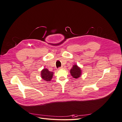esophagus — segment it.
<instances>
[{"instance_id":"obj_1","label":"esophagus","mask_w":122,"mask_h":122,"mask_svg":"<svg viewBox=\"0 0 122 122\" xmlns=\"http://www.w3.org/2000/svg\"><path fill=\"white\" fill-rule=\"evenodd\" d=\"M65 68H66V66L65 65H62L60 68H61V69H65Z\"/></svg>"}]
</instances>
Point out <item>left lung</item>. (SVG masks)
I'll use <instances>...</instances> for the list:
<instances>
[{
  "label": "left lung",
  "mask_w": 122,
  "mask_h": 122,
  "mask_svg": "<svg viewBox=\"0 0 122 122\" xmlns=\"http://www.w3.org/2000/svg\"><path fill=\"white\" fill-rule=\"evenodd\" d=\"M70 72L71 76L75 79L78 78L82 75L81 69L77 65H73Z\"/></svg>",
  "instance_id": "1"
}]
</instances>
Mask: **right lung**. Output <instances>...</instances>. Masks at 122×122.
<instances>
[{
  "label": "right lung",
  "instance_id": "obj_1",
  "mask_svg": "<svg viewBox=\"0 0 122 122\" xmlns=\"http://www.w3.org/2000/svg\"><path fill=\"white\" fill-rule=\"evenodd\" d=\"M53 76V72L49 71L46 68L43 69L41 72V78L46 81H50Z\"/></svg>",
  "mask_w": 122,
  "mask_h": 122
}]
</instances>
